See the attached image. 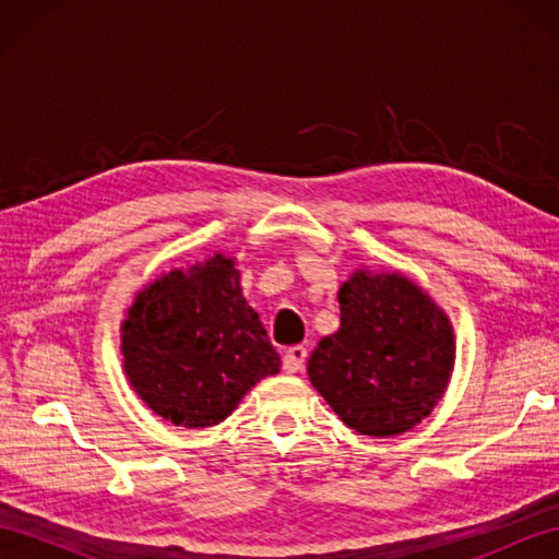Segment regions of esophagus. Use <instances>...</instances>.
Wrapping results in <instances>:
<instances>
[{
	"instance_id": "34e87169",
	"label": "esophagus",
	"mask_w": 559,
	"mask_h": 559,
	"mask_svg": "<svg viewBox=\"0 0 559 559\" xmlns=\"http://www.w3.org/2000/svg\"><path fill=\"white\" fill-rule=\"evenodd\" d=\"M305 360H307V348L305 346H290L286 350V355H283V370H286L288 374L300 372Z\"/></svg>"
}]
</instances>
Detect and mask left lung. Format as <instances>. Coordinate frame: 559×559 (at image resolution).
I'll use <instances>...</instances> for the list:
<instances>
[{
  "mask_svg": "<svg viewBox=\"0 0 559 559\" xmlns=\"http://www.w3.org/2000/svg\"><path fill=\"white\" fill-rule=\"evenodd\" d=\"M341 326L317 343L307 374L350 430L394 437L432 413L454 370L442 307L401 273L358 269L338 290Z\"/></svg>",
  "mask_w": 559,
  "mask_h": 559,
  "instance_id": "8db88e82",
  "label": "left lung"
}]
</instances>
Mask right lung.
<instances>
[{"label":"right lung","instance_id":"obj_1","mask_svg":"<svg viewBox=\"0 0 559 559\" xmlns=\"http://www.w3.org/2000/svg\"><path fill=\"white\" fill-rule=\"evenodd\" d=\"M129 384L177 427L223 423L281 358L247 305L235 259L213 254L163 273L122 322Z\"/></svg>","mask_w":559,"mask_h":559}]
</instances>
